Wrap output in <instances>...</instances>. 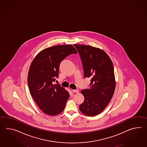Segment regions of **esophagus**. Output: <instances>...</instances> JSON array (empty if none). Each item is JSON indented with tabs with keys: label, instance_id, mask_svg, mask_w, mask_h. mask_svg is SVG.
<instances>
[{
	"label": "esophagus",
	"instance_id": "obj_1",
	"mask_svg": "<svg viewBox=\"0 0 147 147\" xmlns=\"http://www.w3.org/2000/svg\"><path fill=\"white\" fill-rule=\"evenodd\" d=\"M72 91L73 92H76V93H78L79 92V90L76 89V90H72Z\"/></svg>",
	"mask_w": 147,
	"mask_h": 147
}]
</instances>
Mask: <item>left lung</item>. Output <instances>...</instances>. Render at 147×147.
I'll list each match as a JSON object with an SVG mask.
<instances>
[{
  "label": "left lung",
  "mask_w": 147,
  "mask_h": 147,
  "mask_svg": "<svg viewBox=\"0 0 147 147\" xmlns=\"http://www.w3.org/2000/svg\"><path fill=\"white\" fill-rule=\"evenodd\" d=\"M74 46L81 58L84 78L91 79L89 89L81 91L84 100L79 108L83 114L94 116L104 111L114 93V66L104 50L88 45Z\"/></svg>",
  "instance_id": "8db88e82"
}]
</instances>
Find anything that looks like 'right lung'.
<instances>
[{
  "label": "right lung",
  "instance_id": "1",
  "mask_svg": "<svg viewBox=\"0 0 147 147\" xmlns=\"http://www.w3.org/2000/svg\"><path fill=\"white\" fill-rule=\"evenodd\" d=\"M72 54H77V51L71 45L47 48L37 54L30 65L28 76L30 92L46 114L55 116L64 109L69 94L53 82L58 77L61 61Z\"/></svg>",
  "mask_w": 147,
  "mask_h": 147
}]
</instances>
